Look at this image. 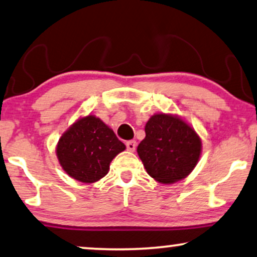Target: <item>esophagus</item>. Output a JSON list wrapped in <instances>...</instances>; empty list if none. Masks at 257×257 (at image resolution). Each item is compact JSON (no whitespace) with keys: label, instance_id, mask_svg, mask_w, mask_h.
<instances>
[{"label":"esophagus","instance_id":"1","mask_svg":"<svg viewBox=\"0 0 257 257\" xmlns=\"http://www.w3.org/2000/svg\"><path fill=\"white\" fill-rule=\"evenodd\" d=\"M125 146H127V149L129 151H135V149H136V141H128V142L125 143Z\"/></svg>","mask_w":257,"mask_h":257}]
</instances>
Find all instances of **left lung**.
Here are the masks:
<instances>
[{"label": "left lung", "mask_w": 257, "mask_h": 257, "mask_svg": "<svg viewBox=\"0 0 257 257\" xmlns=\"http://www.w3.org/2000/svg\"><path fill=\"white\" fill-rule=\"evenodd\" d=\"M201 141L194 129L175 115L155 114L146 124L137 154L150 177L172 184L189 176L199 161Z\"/></svg>", "instance_id": "8db88e82"}]
</instances>
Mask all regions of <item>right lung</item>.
<instances>
[{"label": "right lung", "mask_w": 257, "mask_h": 257, "mask_svg": "<svg viewBox=\"0 0 257 257\" xmlns=\"http://www.w3.org/2000/svg\"><path fill=\"white\" fill-rule=\"evenodd\" d=\"M125 146L99 117L88 115L71 125L57 144L64 171L81 183H95L109 171V164Z\"/></svg>", "instance_id": "1"}]
</instances>
